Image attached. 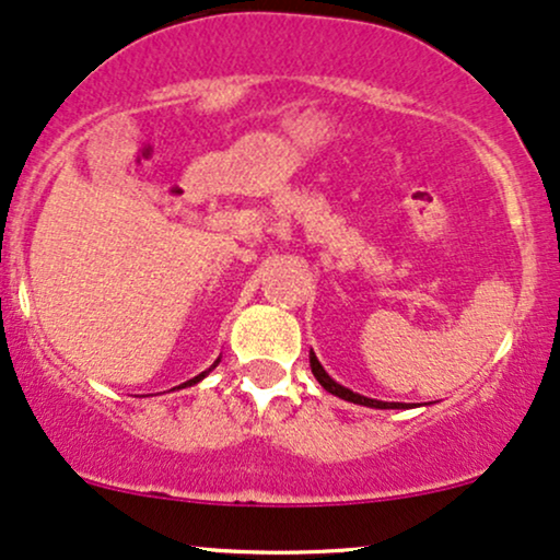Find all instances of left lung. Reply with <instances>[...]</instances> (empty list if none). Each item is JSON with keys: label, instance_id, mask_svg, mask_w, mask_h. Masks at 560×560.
I'll return each mask as SVG.
<instances>
[{"label": "left lung", "instance_id": "8db88e82", "mask_svg": "<svg viewBox=\"0 0 560 560\" xmlns=\"http://www.w3.org/2000/svg\"><path fill=\"white\" fill-rule=\"evenodd\" d=\"M310 370H313L315 380L320 382V385L325 387V390H328L330 395H338V398H343V400H349V402H359V406H366V408H410L408 402H385V400H372V398H364V395H359V393H351L349 387L338 385L336 380H330V377H328V372L323 370V364L317 362V357H315L313 351H310Z\"/></svg>", "mask_w": 560, "mask_h": 560}]
</instances>
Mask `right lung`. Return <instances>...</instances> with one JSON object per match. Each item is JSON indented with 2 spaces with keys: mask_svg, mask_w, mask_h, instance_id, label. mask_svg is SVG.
<instances>
[{
  "mask_svg": "<svg viewBox=\"0 0 560 560\" xmlns=\"http://www.w3.org/2000/svg\"><path fill=\"white\" fill-rule=\"evenodd\" d=\"M219 362H222V357H219V359H217V362H214V364H211V366H209V370H207V372H201V374H196V377H194V380H188V382H183V385H178V387H173V390H180V387H190V385H196V382H201V380H203V377H207V374H209V372H211V370H214V366H217V364H219Z\"/></svg>",
  "mask_w": 560,
  "mask_h": 560,
  "instance_id": "add662e5",
  "label": "right lung"
}]
</instances>
